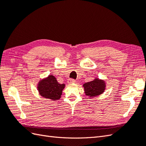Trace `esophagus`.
<instances>
[{
	"mask_svg": "<svg viewBox=\"0 0 146 146\" xmlns=\"http://www.w3.org/2000/svg\"><path fill=\"white\" fill-rule=\"evenodd\" d=\"M68 83H75L76 82V80H74V79H72V78H70V79H69L68 80Z\"/></svg>",
	"mask_w": 146,
	"mask_h": 146,
	"instance_id": "esophagus-1",
	"label": "esophagus"
}]
</instances>
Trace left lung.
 I'll return each mask as SVG.
<instances>
[{"mask_svg": "<svg viewBox=\"0 0 146 146\" xmlns=\"http://www.w3.org/2000/svg\"><path fill=\"white\" fill-rule=\"evenodd\" d=\"M86 96L90 98L102 94L105 90V83L104 80L95 78L91 82L85 83L83 85Z\"/></svg>", "mask_w": 146, "mask_h": 146, "instance_id": "1", "label": "left lung"}]
</instances>
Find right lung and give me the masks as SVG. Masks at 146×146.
I'll return each mask as SVG.
<instances>
[{
	"label": "right lung",
	"instance_id": "obj_1",
	"mask_svg": "<svg viewBox=\"0 0 146 146\" xmlns=\"http://www.w3.org/2000/svg\"><path fill=\"white\" fill-rule=\"evenodd\" d=\"M64 86V84L59 83L54 76L50 75L38 83V90L43 98L57 100L61 98Z\"/></svg>",
	"mask_w": 146,
	"mask_h": 146
}]
</instances>
